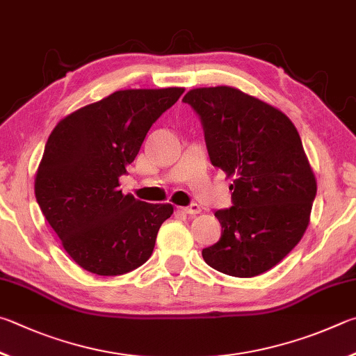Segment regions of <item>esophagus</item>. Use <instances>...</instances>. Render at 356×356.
Here are the masks:
<instances>
[{"label": "esophagus", "instance_id": "esophagus-1", "mask_svg": "<svg viewBox=\"0 0 356 356\" xmlns=\"http://www.w3.org/2000/svg\"><path fill=\"white\" fill-rule=\"evenodd\" d=\"M179 211H183V213L189 214V216H195V214H200L202 213V208L198 207V204H191V207H186V208H178Z\"/></svg>", "mask_w": 356, "mask_h": 356}]
</instances>
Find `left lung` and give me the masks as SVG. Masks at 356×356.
<instances>
[{
	"label": "left lung",
	"mask_w": 356,
	"mask_h": 356,
	"mask_svg": "<svg viewBox=\"0 0 356 356\" xmlns=\"http://www.w3.org/2000/svg\"><path fill=\"white\" fill-rule=\"evenodd\" d=\"M200 115L209 159L233 178V207L216 211L219 242L203 248L213 269L252 278L277 266L303 238L317 183L294 123L229 86L183 98Z\"/></svg>",
	"instance_id": "8db88e82"
}]
</instances>
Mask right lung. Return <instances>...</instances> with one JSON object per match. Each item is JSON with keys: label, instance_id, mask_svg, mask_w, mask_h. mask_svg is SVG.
<instances>
[{"label": "right lung", "instance_id": "1", "mask_svg": "<svg viewBox=\"0 0 356 356\" xmlns=\"http://www.w3.org/2000/svg\"><path fill=\"white\" fill-rule=\"evenodd\" d=\"M183 92L117 90L62 118L49 134L35 173V198L62 247L84 270L123 275L152 257L173 207L122 194L118 178L152 124Z\"/></svg>", "mask_w": 356, "mask_h": 356}]
</instances>
